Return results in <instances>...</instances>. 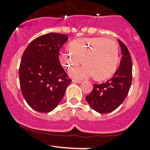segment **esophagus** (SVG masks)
I'll list each match as a JSON object with an SVG mask.
<instances>
[{
  "label": "esophagus",
  "instance_id": "1",
  "mask_svg": "<svg viewBox=\"0 0 150 150\" xmlns=\"http://www.w3.org/2000/svg\"><path fill=\"white\" fill-rule=\"evenodd\" d=\"M72 82H73V83H81L82 82V81H81V80L73 79V80H72Z\"/></svg>",
  "mask_w": 150,
  "mask_h": 150
}]
</instances>
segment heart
Masks as SVG:
<instances>
[{"instance_id":"obj_1","label":"heart","mask_w":150,"mask_h":150,"mask_svg":"<svg viewBox=\"0 0 150 150\" xmlns=\"http://www.w3.org/2000/svg\"><path fill=\"white\" fill-rule=\"evenodd\" d=\"M62 64L67 68L84 64L69 71L72 78L83 79L94 75L97 80L110 78L117 68L119 59L118 45L110 38L86 37L71 42L70 49L59 52Z\"/></svg>"}]
</instances>
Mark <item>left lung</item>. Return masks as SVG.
<instances>
[{
    "mask_svg": "<svg viewBox=\"0 0 150 150\" xmlns=\"http://www.w3.org/2000/svg\"><path fill=\"white\" fill-rule=\"evenodd\" d=\"M121 47L120 66L114 76L104 83L94 84L90 94L86 96L88 103L97 112L114 111L125 100L132 82V60L126 46L118 40Z\"/></svg>",
    "mask_w": 150,
    "mask_h": 150,
    "instance_id": "left-lung-1",
    "label": "left lung"
}]
</instances>
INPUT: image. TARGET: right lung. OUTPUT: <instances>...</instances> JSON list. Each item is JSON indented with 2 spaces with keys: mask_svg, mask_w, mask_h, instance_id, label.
I'll return each mask as SVG.
<instances>
[{
  "mask_svg": "<svg viewBox=\"0 0 150 150\" xmlns=\"http://www.w3.org/2000/svg\"><path fill=\"white\" fill-rule=\"evenodd\" d=\"M67 40V35L50 33L34 39L24 51L19 69L20 88L35 111L49 112L55 109L72 81L59 59Z\"/></svg>",
  "mask_w": 150,
  "mask_h": 150,
  "instance_id": "obj_1",
  "label": "right lung"
}]
</instances>
